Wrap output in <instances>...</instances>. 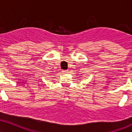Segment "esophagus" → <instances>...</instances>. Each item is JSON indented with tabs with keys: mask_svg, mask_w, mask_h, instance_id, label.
<instances>
[{
	"mask_svg": "<svg viewBox=\"0 0 132 132\" xmlns=\"http://www.w3.org/2000/svg\"><path fill=\"white\" fill-rule=\"evenodd\" d=\"M68 71H69V70H62V73H68Z\"/></svg>",
	"mask_w": 132,
	"mask_h": 132,
	"instance_id": "obj_1",
	"label": "esophagus"
}]
</instances>
